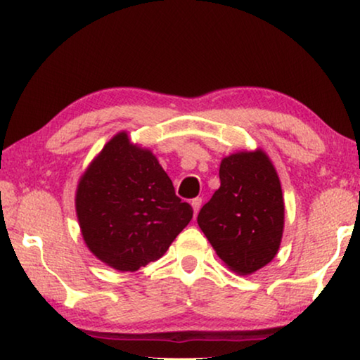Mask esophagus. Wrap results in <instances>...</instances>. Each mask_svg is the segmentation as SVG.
<instances>
[{"instance_id": "esophagus-1", "label": "esophagus", "mask_w": 360, "mask_h": 360, "mask_svg": "<svg viewBox=\"0 0 360 360\" xmlns=\"http://www.w3.org/2000/svg\"><path fill=\"white\" fill-rule=\"evenodd\" d=\"M201 198H193L191 200V206H193V211H195V214H198V211H200V208H201Z\"/></svg>"}]
</instances>
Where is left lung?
Returning <instances> with one entry per match:
<instances>
[{
	"label": "left lung",
	"instance_id": "1",
	"mask_svg": "<svg viewBox=\"0 0 360 360\" xmlns=\"http://www.w3.org/2000/svg\"><path fill=\"white\" fill-rule=\"evenodd\" d=\"M221 186L198 213V226L218 257L239 275L257 272L277 255L285 203L277 170L262 149L221 160Z\"/></svg>",
	"mask_w": 360,
	"mask_h": 360
}]
</instances>
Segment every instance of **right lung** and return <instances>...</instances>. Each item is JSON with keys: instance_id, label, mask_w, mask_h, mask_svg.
<instances>
[{"instance_id": "add662e5", "label": "right lung", "mask_w": 360, "mask_h": 360, "mask_svg": "<svg viewBox=\"0 0 360 360\" xmlns=\"http://www.w3.org/2000/svg\"><path fill=\"white\" fill-rule=\"evenodd\" d=\"M78 224L90 252L120 272H136L167 252L193 210L150 149L126 131L106 142L77 185Z\"/></svg>"}]
</instances>
